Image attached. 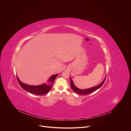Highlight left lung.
<instances>
[{
  "mask_svg": "<svg viewBox=\"0 0 131 131\" xmlns=\"http://www.w3.org/2000/svg\"><path fill=\"white\" fill-rule=\"evenodd\" d=\"M105 79H106V78H105V79H104V80L102 81V82L101 84H100L99 85H98L97 86L94 87L89 88V89H85V90H81V89H80L77 88L75 86L72 79L71 78V88H72V90L75 92V93L80 94V95H87V94H89L97 90L98 89L100 88L103 85V83H104Z\"/></svg>",
  "mask_w": 131,
  "mask_h": 131,
  "instance_id": "8db88e82",
  "label": "left lung"
}]
</instances>
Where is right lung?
Here are the masks:
<instances>
[{
    "mask_svg": "<svg viewBox=\"0 0 131 131\" xmlns=\"http://www.w3.org/2000/svg\"><path fill=\"white\" fill-rule=\"evenodd\" d=\"M57 75V74L53 75L52 76H51V77H50V78H49V81L52 82V85H48L45 84H42L41 85H39V86L28 85L21 82L19 81L18 76H17V79L20 87L25 90L33 94L38 95H44L45 94L47 93L50 90Z\"/></svg>",
    "mask_w": 131,
    "mask_h": 131,
    "instance_id": "obj_1",
    "label": "right lung"
}]
</instances>
